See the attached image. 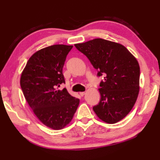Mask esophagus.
I'll return each instance as SVG.
<instances>
[{"mask_svg":"<svg viewBox=\"0 0 160 160\" xmlns=\"http://www.w3.org/2000/svg\"><path fill=\"white\" fill-rule=\"evenodd\" d=\"M86 94V92H80V95H81V96H84Z\"/></svg>","mask_w":160,"mask_h":160,"instance_id":"obj_1","label":"esophagus"}]
</instances>
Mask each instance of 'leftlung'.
I'll return each mask as SVG.
<instances>
[{
  "instance_id": "obj_1",
  "label": "left lung",
  "mask_w": 160,
  "mask_h": 160,
  "mask_svg": "<svg viewBox=\"0 0 160 160\" xmlns=\"http://www.w3.org/2000/svg\"><path fill=\"white\" fill-rule=\"evenodd\" d=\"M86 56L98 76L101 100L93 110L101 121L115 124L131 111L139 92L140 68L137 59L124 45L103 38L74 45Z\"/></svg>"
}]
</instances>
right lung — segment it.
Here are the masks:
<instances>
[{"label":"right lung","mask_w":160,"mask_h":160,"mask_svg":"<svg viewBox=\"0 0 160 160\" xmlns=\"http://www.w3.org/2000/svg\"><path fill=\"white\" fill-rule=\"evenodd\" d=\"M72 45H54L33 53L21 76L25 99L38 120L53 130H61L72 122L80 100L66 88H58L65 78L62 68Z\"/></svg>","instance_id":"right-lung-1"}]
</instances>
